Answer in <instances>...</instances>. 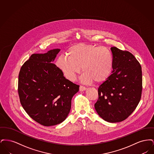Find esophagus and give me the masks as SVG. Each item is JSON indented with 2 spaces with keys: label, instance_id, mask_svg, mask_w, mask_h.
<instances>
[{
  "label": "esophagus",
  "instance_id": "esophagus-1",
  "mask_svg": "<svg viewBox=\"0 0 154 154\" xmlns=\"http://www.w3.org/2000/svg\"><path fill=\"white\" fill-rule=\"evenodd\" d=\"M85 90H86V88L85 87H83V86H81V85L80 87V91H81V92L84 91Z\"/></svg>",
  "mask_w": 154,
  "mask_h": 154
}]
</instances>
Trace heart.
Returning <instances> with one entry per match:
<instances>
[{
    "mask_svg": "<svg viewBox=\"0 0 154 154\" xmlns=\"http://www.w3.org/2000/svg\"><path fill=\"white\" fill-rule=\"evenodd\" d=\"M56 65L70 80L75 79L81 67L84 72L81 75L83 82L95 81L100 83L106 80L111 73L113 57L107 47L94 44H77L69 50L67 56L59 57Z\"/></svg>",
    "mask_w": 154,
    "mask_h": 154,
    "instance_id": "obj_1",
    "label": "heart"
}]
</instances>
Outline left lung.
Returning <instances> with one entry per match:
<instances>
[{"mask_svg":"<svg viewBox=\"0 0 154 154\" xmlns=\"http://www.w3.org/2000/svg\"><path fill=\"white\" fill-rule=\"evenodd\" d=\"M112 74L98 88L95 104L98 115L104 121H124L136 109L142 91V71L139 62L129 52L111 47Z\"/></svg>","mask_w":154,"mask_h":154,"instance_id":"obj_1","label":"left lung"}]
</instances>
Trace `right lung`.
I'll return each instance as SVG.
<instances>
[{
	"instance_id": "1",
	"label": "right lung",
	"mask_w": 154,
	"mask_h": 154,
	"mask_svg": "<svg viewBox=\"0 0 154 154\" xmlns=\"http://www.w3.org/2000/svg\"><path fill=\"white\" fill-rule=\"evenodd\" d=\"M60 49L32 54L18 76V94L23 109L33 120L45 126L62 123L71 109L79 85L66 79L53 63Z\"/></svg>"
}]
</instances>
